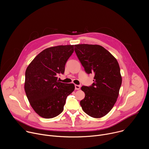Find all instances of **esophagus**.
Returning <instances> with one entry per match:
<instances>
[{"mask_svg": "<svg viewBox=\"0 0 149 149\" xmlns=\"http://www.w3.org/2000/svg\"><path fill=\"white\" fill-rule=\"evenodd\" d=\"M80 86H78V85H75V89L77 90H78L80 89Z\"/></svg>", "mask_w": 149, "mask_h": 149, "instance_id": "1", "label": "esophagus"}]
</instances>
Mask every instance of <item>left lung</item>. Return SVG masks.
I'll return each instance as SVG.
<instances>
[{
	"instance_id": "obj_1",
	"label": "left lung",
	"mask_w": 149,
	"mask_h": 149,
	"mask_svg": "<svg viewBox=\"0 0 149 149\" xmlns=\"http://www.w3.org/2000/svg\"><path fill=\"white\" fill-rule=\"evenodd\" d=\"M75 52L84 70L94 75L91 86H82L85 98L80 101L83 111L94 118L108 114L114 105L122 82L117 59L98 45H75Z\"/></svg>"
}]
</instances>
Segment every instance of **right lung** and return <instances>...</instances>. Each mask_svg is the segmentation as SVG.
Masks as SVG:
<instances>
[{
    "mask_svg": "<svg viewBox=\"0 0 149 149\" xmlns=\"http://www.w3.org/2000/svg\"><path fill=\"white\" fill-rule=\"evenodd\" d=\"M74 45L47 48L30 63L25 72V91L34 111L40 117L51 118L63 110L66 99L74 89V84L59 82L65 65L74 52Z\"/></svg>",
    "mask_w": 149,
    "mask_h": 149,
    "instance_id": "right-lung-1",
    "label": "right lung"
}]
</instances>
